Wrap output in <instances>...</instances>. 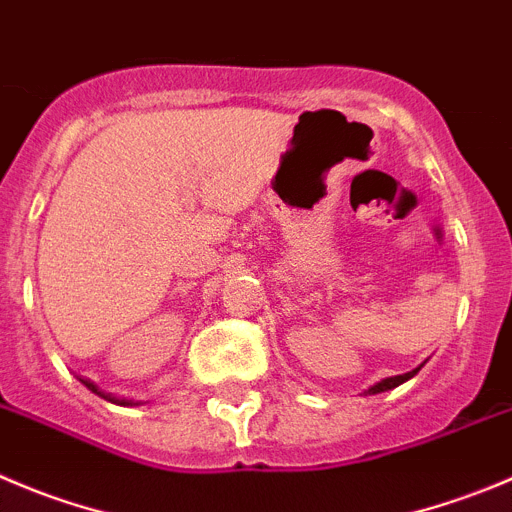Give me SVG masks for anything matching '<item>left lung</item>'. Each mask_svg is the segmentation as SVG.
Segmentation results:
<instances>
[{"label": "left lung", "instance_id": "obj_1", "mask_svg": "<svg viewBox=\"0 0 512 512\" xmlns=\"http://www.w3.org/2000/svg\"><path fill=\"white\" fill-rule=\"evenodd\" d=\"M420 369H422V364H420V367H417V369H412V372H407V374H397V377H387V379H382V382L372 384V387H369L367 392H364V394H379V392H387V389L399 387V384H402V382H407V379L415 377V374L420 372Z\"/></svg>", "mask_w": 512, "mask_h": 512}]
</instances>
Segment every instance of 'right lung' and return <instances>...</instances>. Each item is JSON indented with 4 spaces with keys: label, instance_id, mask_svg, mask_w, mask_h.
I'll use <instances>...</instances> for the list:
<instances>
[{
    "label": "right lung",
    "instance_id": "right-lung-1",
    "mask_svg": "<svg viewBox=\"0 0 512 512\" xmlns=\"http://www.w3.org/2000/svg\"><path fill=\"white\" fill-rule=\"evenodd\" d=\"M80 382L85 384V387L90 389V392H95L97 397L107 399V402H113V405H123V407H133V405H138V402H133V399H120V397H115V394H110V392H102V389L97 387L95 382H90V379H80Z\"/></svg>",
    "mask_w": 512,
    "mask_h": 512
}]
</instances>
